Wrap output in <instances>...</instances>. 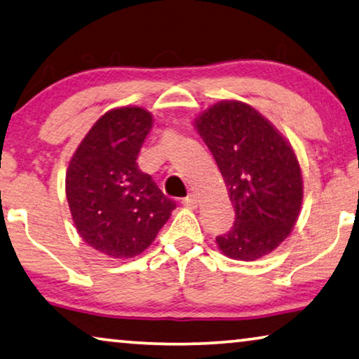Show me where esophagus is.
Masks as SVG:
<instances>
[{"label":"esophagus","instance_id":"esophagus-1","mask_svg":"<svg viewBox=\"0 0 359 359\" xmlns=\"http://www.w3.org/2000/svg\"><path fill=\"white\" fill-rule=\"evenodd\" d=\"M182 203H184V205H185L187 208H191V210H194V208L198 206V200H196V196H195L194 194L187 195V196L184 198V200H182Z\"/></svg>","mask_w":359,"mask_h":359}]
</instances>
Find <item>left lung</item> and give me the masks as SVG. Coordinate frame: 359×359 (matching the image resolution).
Listing matches in <instances>:
<instances>
[{"label": "left lung", "mask_w": 359, "mask_h": 359, "mask_svg": "<svg viewBox=\"0 0 359 359\" xmlns=\"http://www.w3.org/2000/svg\"><path fill=\"white\" fill-rule=\"evenodd\" d=\"M195 127L210 148L235 210L217 248L238 261L274 251L290 235L303 201V177L287 138L261 112L237 100L203 111Z\"/></svg>", "instance_id": "1"}]
</instances>
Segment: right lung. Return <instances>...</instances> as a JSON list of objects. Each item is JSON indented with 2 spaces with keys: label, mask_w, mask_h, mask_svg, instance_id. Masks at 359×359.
I'll list each match as a JSON object with an SVG mask.
<instances>
[{
  "label": "right lung",
  "mask_w": 359,
  "mask_h": 359,
  "mask_svg": "<svg viewBox=\"0 0 359 359\" xmlns=\"http://www.w3.org/2000/svg\"><path fill=\"white\" fill-rule=\"evenodd\" d=\"M151 127V112L140 106L111 109L69 163L66 196L74 226L88 247L109 258L145 251L175 208L137 164Z\"/></svg>",
  "instance_id": "right-lung-1"
}]
</instances>
